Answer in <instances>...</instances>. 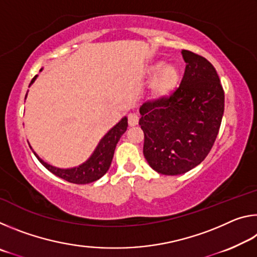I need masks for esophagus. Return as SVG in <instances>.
Listing matches in <instances>:
<instances>
[{"instance_id":"34e87169","label":"esophagus","mask_w":257,"mask_h":257,"mask_svg":"<svg viewBox=\"0 0 257 257\" xmlns=\"http://www.w3.org/2000/svg\"><path fill=\"white\" fill-rule=\"evenodd\" d=\"M138 121H139V118L136 114H130L129 118H128L129 127H135V125H137Z\"/></svg>"}]
</instances>
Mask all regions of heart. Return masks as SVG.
Returning a JSON list of instances; mask_svg holds the SVG:
<instances>
[{
    "label": "heart",
    "instance_id": "heart-1",
    "mask_svg": "<svg viewBox=\"0 0 257 257\" xmlns=\"http://www.w3.org/2000/svg\"><path fill=\"white\" fill-rule=\"evenodd\" d=\"M147 78L151 79L147 95L151 102H163L171 97L179 88L182 70L176 63H165L156 60L147 68Z\"/></svg>",
    "mask_w": 257,
    "mask_h": 257
}]
</instances>
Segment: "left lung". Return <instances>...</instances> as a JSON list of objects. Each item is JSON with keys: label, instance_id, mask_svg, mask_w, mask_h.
Instances as JSON below:
<instances>
[{"label": "left lung", "instance_id": "obj_1", "mask_svg": "<svg viewBox=\"0 0 257 257\" xmlns=\"http://www.w3.org/2000/svg\"><path fill=\"white\" fill-rule=\"evenodd\" d=\"M186 62L179 88L163 102L139 108L144 153L150 167L167 176L188 172L210 153L224 112V93L214 67L182 50Z\"/></svg>", "mask_w": 257, "mask_h": 257}]
</instances>
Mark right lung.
Here are the masks:
<instances>
[{
	"instance_id": "obj_1",
	"label": "right lung",
	"mask_w": 257,
	"mask_h": 257,
	"mask_svg": "<svg viewBox=\"0 0 257 257\" xmlns=\"http://www.w3.org/2000/svg\"><path fill=\"white\" fill-rule=\"evenodd\" d=\"M42 70L43 68L41 69V71ZM37 77L38 75H36L33 78V80L30 81L29 86H32L34 84L35 80L37 79ZM27 94H26L25 99L27 98ZM127 127H128V118L127 116H123L118 123L113 125V127L101 138V141L98 142L97 146L95 147L92 155H90L84 163H81L73 168H67V169L58 168L45 162V161L41 159L36 152L33 150V147L30 146L29 143L28 144L30 149H32L33 153L35 154V156L38 159V161L44 165L47 170L53 173V175L62 178V179H64L66 181L72 182V184L85 185V184H90V182L98 180L99 178H102L107 172L112 162L113 155H114L115 146L120 141L121 136L125 133Z\"/></svg>"
}]
</instances>
